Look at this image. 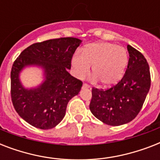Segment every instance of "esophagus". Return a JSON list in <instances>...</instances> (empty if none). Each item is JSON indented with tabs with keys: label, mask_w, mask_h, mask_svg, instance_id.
Instances as JSON below:
<instances>
[{
	"label": "esophagus",
	"mask_w": 160,
	"mask_h": 160,
	"mask_svg": "<svg viewBox=\"0 0 160 160\" xmlns=\"http://www.w3.org/2000/svg\"><path fill=\"white\" fill-rule=\"evenodd\" d=\"M82 88H84V89H85V88H90V85L86 84V83H84V84H83Z\"/></svg>",
	"instance_id": "1"
}]
</instances>
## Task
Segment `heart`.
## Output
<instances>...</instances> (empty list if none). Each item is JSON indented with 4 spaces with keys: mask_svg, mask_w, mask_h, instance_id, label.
Masks as SVG:
<instances>
[{
    "mask_svg": "<svg viewBox=\"0 0 160 160\" xmlns=\"http://www.w3.org/2000/svg\"><path fill=\"white\" fill-rule=\"evenodd\" d=\"M127 65L126 50L109 42L90 44L83 51L82 55H76L72 59L78 77H85L93 66V75L104 86L116 84L124 75Z\"/></svg>",
    "mask_w": 160,
    "mask_h": 160,
    "instance_id": "obj_1",
    "label": "heart"
}]
</instances>
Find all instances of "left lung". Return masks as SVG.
I'll use <instances>...</instances> for the list:
<instances>
[{"mask_svg":"<svg viewBox=\"0 0 160 160\" xmlns=\"http://www.w3.org/2000/svg\"><path fill=\"white\" fill-rule=\"evenodd\" d=\"M129 62L124 76L106 90L92 88L91 113L103 123L118 126L129 123L141 110L149 92L151 78L143 54L128 45Z\"/></svg>","mask_w":160,"mask_h":160,"instance_id":"8db88e82","label":"left lung"}]
</instances>
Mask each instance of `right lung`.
<instances>
[{
	"label": "right lung",
	"mask_w": 160,
	"mask_h": 160,
	"mask_svg": "<svg viewBox=\"0 0 160 160\" xmlns=\"http://www.w3.org/2000/svg\"><path fill=\"white\" fill-rule=\"evenodd\" d=\"M81 41L74 37L51 39L32 44L14 61L11 71V101L20 116L41 129L55 127L65 117L68 102L77 95L82 81L67 71ZM39 65L46 80L36 89L27 90L18 80L19 71L27 65Z\"/></svg>",
	"instance_id": "right-lung-1"
}]
</instances>
